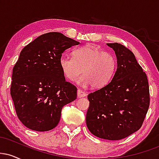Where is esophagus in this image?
<instances>
[{"label":"esophagus","mask_w":159,"mask_h":159,"mask_svg":"<svg viewBox=\"0 0 159 159\" xmlns=\"http://www.w3.org/2000/svg\"><path fill=\"white\" fill-rule=\"evenodd\" d=\"M77 96L78 98H81V97H84V96H87V94H86V93L84 92V91L78 89L77 91Z\"/></svg>","instance_id":"34e87169"}]
</instances>
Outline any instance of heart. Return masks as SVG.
<instances>
[{
  "label": "heart",
  "instance_id": "1",
  "mask_svg": "<svg viewBox=\"0 0 159 159\" xmlns=\"http://www.w3.org/2000/svg\"><path fill=\"white\" fill-rule=\"evenodd\" d=\"M60 66L69 81H76L81 74V82L94 88L107 85L114 76L116 62L114 55L104 52L92 44L75 49L73 57L63 54L60 57Z\"/></svg>",
  "mask_w": 159,
  "mask_h": 159
}]
</instances>
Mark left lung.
Masks as SVG:
<instances>
[{
  "label": "left lung",
  "mask_w": 159,
  "mask_h": 159,
  "mask_svg": "<svg viewBox=\"0 0 159 159\" xmlns=\"http://www.w3.org/2000/svg\"><path fill=\"white\" fill-rule=\"evenodd\" d=\"M116 57V70L108 84L87 96L86 116L89 131L103 139L126 138L141 127L149 106L147 75L129 49L107 43Z\"/></svg>",
  "instance_id": "1"
}]
</instances>
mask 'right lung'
Wrapping results in <instances>:
<instances>
[{"mask_svg": "<svg viewBox=\"0 0 159 159\" xmlns=\"http://www.w3.org/2000/svg\"><path fill=\"white\" fill-rule=\"evenodd\" d=\"M79 42L58 32L39 36L21 50L12 69L10 94L20 121L37 132L53 129L63 107L77 98L60 66L65 50Z\"/></svg>", "mask_w": 159, "mask_h": 159, "instance_id": "add662e5", "label": "right lung"}]
</instances>
